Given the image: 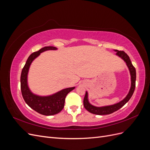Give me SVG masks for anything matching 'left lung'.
Wrapping results in <instances>:
<instances>
[{"label":"left lung","instance_id":"obj_1","mask_svg":"<svg viewBox=\"0 0 150 150\" xmlns=\"http://www.w3.org/2000/svg\"><path fill=\"white\" fill-rule=\"evenodd\" d=\"M115 51L116 52V54L117 56H119L122 59L124 60V61L126 62V64L129 70L130 75H131V85L128 94H127L126 98L124 99H122V100L120 102L115 104H112V105L102 106V107H96L92 105V104H91L88 101V92L86 91L84 98V101H83L84 106L86 110H88L91 113H93V114L98 115H105L111 114V113L117 111L118 110H120L121 108L129 100L134 91L135 85H136V77H137L135 68L133 66L132 63H131L129 57L127 55L126 53H125L122 51H118V50H115Z\"/></svg>","mask_w":150,"mask_h":150}]
</instances>
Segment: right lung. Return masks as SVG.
I'll use <instances>...</instances> for the list:
<instances>
[{
  "label": "right lung",
  "mask_w": 150,
  "mask_h": 150,
  "mask_svg": "<svg viewBox=\"0 0 150 150\" xmlns=\"http://www.w3.org/2000/svg\"><path fill=\"white\" fill-rule=\"evenodd\" d=\"M57 49L56 47L47 46L31 54L27 60L21 72V89L22 97L30 108L42 115L51 116L61 112L64 106L65 98L67 94L75 88V87L66 88L47 96H40L34 94L30 91L29 88L28 84V74L32 62L38 57L40 53L48 50Z\"/></svg>",
  "instance_id": "obj_1"
}]
</instances>
